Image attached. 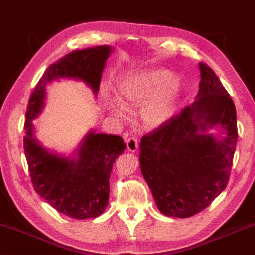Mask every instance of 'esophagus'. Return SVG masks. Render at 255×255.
I'll list each match as a JSON object with an SVG mask.
<instances>
[{
    "instance_id": "esophagus-1",
    "label": "esophagus",
    "mask_w": 255,
    "mask_h": 255,
    "mask_svg": "<svg viewBox=\"0 0 255 255\" xmlns=\"http://www.w3.org/2000/svg\"><path fill=\"white\" fill-rule=\"evenodd\" d=\"M126 144H127V150L130 152H135L138 150V139L137 138H134V137L129 138L126 142Z\"/></svg>"
}]
</instances>
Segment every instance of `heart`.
<instances>
[{
	"mask_svg": "<svg viewBox=\"0 0 255 255\" xmlns=\"http://www.w3.org/2000/svg\"><path fill=\"white\" fill-rule=\"evenodd\" d=\"M182 91L178 77L164 68H153L127 75L118 82L116 97L118 102L128 109L143 104L142 121L149 128H157L166 124L175 113L176 104ZM120 114L118 110H115Z\"/></svg>",
	"mask_w": 255,
	"mask_h": 255,
	"instance_id": "1",
	"label": "heart"
}]
</instances>
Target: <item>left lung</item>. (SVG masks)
<instances>
[{"instance_id": "obj_1", "label": "left lung", "mask_w": 255, "mask_h": 255, "mask_svg": "<svg viewBox=\"0 0 255 255\" xmlns=\"http://www.w3.org/2000/svg\"><path fill=\"white\" fill-rule=\"evenodd\" d=\"M197 100L143 135L140 167L157 209L186 218L208 208L226 188L238 129L234 101L214 70L200 63ZM220 126L226 137L205 134Z\"/></svg>"}]
</instances>
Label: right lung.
<instances>
[{
  "mask_svg": "<svg viewBox=\"0 0 255 255\" xmlns=\"http://www.w3.org/2000/svg\"><path fill=\"white\" fill-rule=\"evenodd\" d=\"M111 51L109 45L73 51L50 65L27 106L23 150L34 190L56 211L76 220L96 218L105 211L111 171L126 144L118 135L94 133L92 130L81 142L76 158L63 157L40 144L32 120L43 108L45 86L54 79L82 80L97 96Z\"/></svg>",
  "mask_w": 255,
  "mask_h": 255,
  "instance_id": "right-lung-1",
  "label": "right lung"
}]
</instances>
